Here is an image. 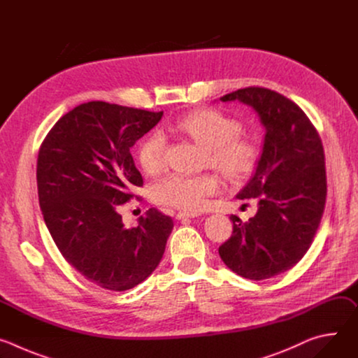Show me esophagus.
Here are the masks:
<instances>
[{"mask_svg":"<svg viewBox=\"0 0 358 358\" xmlns=\"http://www.w3.org/2000/svg\"><path fill=\"white\" fill-rule=\"evenodd\" d=\"M195 217H198V215L192 214V213H178L176 215L177 220H191V218H195Z\"/></svg>","mask_w":358,"mask_h":358,"instance_id":"34e87169","label":"esophagus"}]
</instances>
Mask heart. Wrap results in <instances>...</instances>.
Instances as JSON below:
<instances>
[{"mask_svg":"<svg viewBox=\"0 0 358 358\" xmlns=\"http://www.w3.org/2000/svg\"><path fill=\"white\" fill-rule=\"evenodd\" d=\"M177 129L194 140L206 155L211 167L225 177L238 180L246 176L258 159V148L250 140L238 137L239 123L217 110L194 112L177 122ZM166 141L162 133L148 134L137 148V162L147 174H156L164 164ZM218 191L213 176L173 174L155 187L156 198L178 210L199 211L208 198Z\"/></svg>","mask_w":358,"mask_h":358,"instance_id":"b5f03b06","label":"heart"}]
</instances>
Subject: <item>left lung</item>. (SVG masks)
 Segmentation results:
<instances>
[{
	"label": "left lung",
	"instance_id": "1",
	"mask_svg": "<svg viewBox=\"0 0 358 358\" xmlns=\"http://www.w3.org/2000/svg\"><path fill=\"white\" fill-rule=\"evenodd\" d=\"M257 113L265 129L262 155L238 199L257 198L248 222L236 215L231 238L218 249L236 275L262 280L293 268L319 228L327 194L324 150L304 112L287 97L264 87H245L220 97Z\"/></svg>",
	"mask_w": 358,
	"mask_h": 358
}]
</instances>
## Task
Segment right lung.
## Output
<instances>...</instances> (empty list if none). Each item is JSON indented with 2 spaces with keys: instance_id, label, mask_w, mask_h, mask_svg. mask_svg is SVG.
Segmentation results:
<instances>
[{
  "instance_id": "add662e5",
  "label": "right lung",
  "mask_w": 358,
  "mask_h": 358,
  "mask_svg": "<svg viewBox=\"0 0 358 358\" xmlns=\"http://www.w3.org/2000/svg\"><path fill=\"white\" fill-rule=\"evenodd\" d=\"M163 117L106 101H87L62 116L38 155L39 207L62 257L87 280L123 292L159 266L173 220L148 210L126 228L120 203L143 185L130 148Z\"/></svg>"
}]
</instances>
